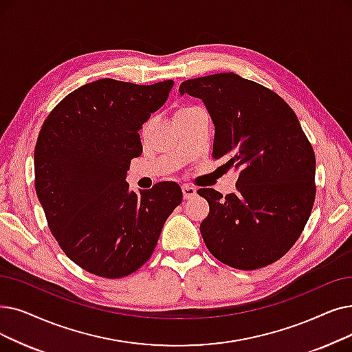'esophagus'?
Returning a JSON list of instances; mask_svg holds the SVG:
<instances>
[{
  "label": "esophagus",
  "instance_id": "34e87169",
  "mask_svg": "<svg viewBox=\"0 0 352 352\" xmlns=\"http://www.w3.org/2000/svg\"><path fill=\"white\" fill-rule=\"evenodd\" d=\"M182 197H184V200H190V198L195 197L197 194V190L191 186H182Z\"/></svg>",
  "mask_w": 352,
  "mask_h": 352
}]
</instances>
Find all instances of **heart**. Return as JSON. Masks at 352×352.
Segmentation results:
<instances>
[{"mask_svg":"<svg viewBox=\"0 0 352 352\" xmlns=\"http://www.w3.org/2000/svg\"><path fill=\"white\" fill-rule=\"evenodd\" d=\"M191 109H197L194 106H184V108H181L178 112H186V111H191Z\"/></svg>","mask_w":352,"mask_h":352,"instance_id":"b5f03b06","label":"heart"}]
</instances>
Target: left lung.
<instances>
[{"label":"left lung","mask_w":352,"mask_h":352,"mask_svg":"<svg viewBox=\"0 0 352 352\" xmlns=\"http://www.w3.org/2000/svg\"><path fill=\"white\" fill-rule=\"evenodd\" d=\"M179 94L203 99L216 126L212 158L240 170L236 191L198 194L210 212L200 232L210 253L240 270L272 265L294 246L315 201V154L292 108L236 73L188 79Z\"/></svg>","instance_id":"1"}]
</instances>
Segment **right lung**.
Returning a JSON list of instances; mask_svg holds the SVG:
<instances>
[{"label": "right lung", "mask_w": 352, "mask_h": 352, "mask_svg": "<svg viewBox=\"0 0 352 352\" xmlns=\"http://www.w3.org/2000/svg\"><path fill=\"white\" fill-rule=\"evenodd\" d=\"M173 86L91 82L60 100L40 129L34 186L45 220L70 261L96 276L119 279L138 270L182 201L175 182L135 194L125 179L142 154V125Z\"/></svg>", "instance_id": "right-lung-1"}]
</instances>
